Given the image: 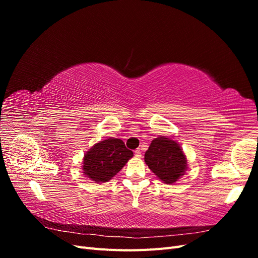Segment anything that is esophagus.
<instances>
[{
  "label": "esophagus",
  "instance_id": "esophagus-1",
  "mask_svg": "<svg viewBox=\"0 0 258 258\" xmlns=\"http://www.w3.org/2000/svg\"><path fill=\"white\" fill-rule=\"evenodd\" d=\"M135 156L136 157H141V150H140V148H138V150H136L135 151Z\"/></svg>",
  "mask_w": 258,
  "mask_h": 258
}]
</instances>
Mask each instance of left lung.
<instances>
[{
  "mask_svg": "<svg viewBox=\"0 0 258 258\" xmlns=\"http://www.w3.org/2000/svg\"><path fill=\"white\" fill-rule=\"evenodd\" d=\"M144 160L155 175L166 184L176 182L187 169V160L181 146L165 137L153 140Z\"/></svg>",
  "mask_w": 258,
  "mask_h": 258,
  "instance_id": "left-lung-1",
  "label": "left lung"
}]
</instances>
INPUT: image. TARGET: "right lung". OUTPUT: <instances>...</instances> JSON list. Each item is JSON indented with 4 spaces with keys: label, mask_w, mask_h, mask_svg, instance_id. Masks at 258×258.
<instances>
[{
    "label": "right lung",
    "mask_w": 258,
    "mask_h": 258,
    "mask_svg": "<svg viewBox=\"0 0 258 258\" xmlns=\"http://www.w3.org/2000/svg\"><path fill=\"white\" fill-rule=\"evenodd\" d=\"M134 156L120 139L108 138L93 145L85 154L84 174L97 183L108 182Z\"/></svg>",
    "instance_id": "right-lung-1"
}]
</instances>
